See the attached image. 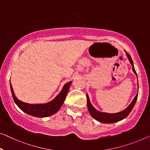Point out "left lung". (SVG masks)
I'll return each instance as SVG.
<instances>
[{"label": "left lung", "mask_w": 150, "mask_h": 150, "mask_svg": "<svg viewBox=\"0 0 150 150\" xmlns=\"http://www.w3.org/2000/svg\"><path fill=\"white\" fill-rule=\"evenodd\" d=\"M125 52H126L127 57H128L129 62H130V63L133 67V71L134 73L137 75V73H136L135 68H134L133 62L132 61V59H131L130 54H129V53H127L126 51H125ZM137 87L138 88H139L138 82H137ZM137 96H138V93L135 96V97L134 98V99L133 100V101L131 102V103L129 104V106L127 107V108H125L124 110L119 112H117V113L110 114V113H107V112H102L97 110L96 109L92 106V104H91L90 100H89V98L88 94H87V104H88V108L89 114H90V115L94 118V119L97 120L98 121H99L100 122H103V123H106V124L113 123V122H117L122 119H124V118H126L127 116L129 115V113L131 112V110H132V109L133 108L134 106H135V102L137 101Z\"/></svg>", "instance_id": "obj_1"}]
</instances>
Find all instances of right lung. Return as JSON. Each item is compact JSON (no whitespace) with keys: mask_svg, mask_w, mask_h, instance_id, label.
<instances>
[{"mask_svg":"<svg viewBox=\"0 0 150 150\" xmlns=\"http://www.w3.org/2000/svg\"><path fill=\"white\" fill-rule=\"evenodd\" d=\"M72 81H69L66 83L62 88V90L52 101L46 104H28L19 100L15 96L12 86L10 83L11 90L12 93L13 98L17 106L28 115L35 117H47L57 112L61 108L62 104L65 100L67 94Z\"/></svg>","mask_w":150,"mask_h":150,"instance_id":"right-lung-1","label":"right lung"}]
</instances>
